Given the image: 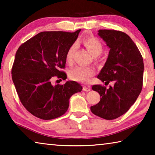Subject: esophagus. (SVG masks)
I'll return each instance as SVG.
<instances>
[{
	"mask_svg": "<svg viewBox=\"0 0 155 155\" xmlns=\"http://www.w3.org/2000/svg\"><path fill=\"white\" fill-rule=\"evenodd\" d=\"M90 87H87V86H83V90L84 91H90Z\"/></svg>",
	"mask_w": 155,
	"mask_h": 155,
	"instance_id": "esophagus-1",
	"label": "esophagus"
}]
</instances>
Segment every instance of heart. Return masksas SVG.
<instances>
[{"label":"heart","instance_id":"obj_1","mask_svg":"<svg viewBox=\"0 0 155 155\" xmlns=\"http://www.w3.org/2000/svg\"><path fill=\"white\" fill-rule=\"evenodd\" d=\"M80 41L94 57L99 56L103 51V47L101 41L93 36L83 37ZM76 48L77 46L75 44H73L68 49L65 54V60L68 64H71L73 62ZM94 74L95 71L92 68L77 66L70 70L69 77L73 81L81 83H87L90 80V78Z\"/></svg>","mask_w":155,"mask_h":155}]
</instances>
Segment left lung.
Segmentation results:
<instances>
[{
  "label": "left lung",
  "instance_id": "left-lung-1",
  "mask_svg": "<svg viewBox=\"0 0 155 155\" xmlns=\"http://www.w3.org/2000/svg\"><path fill=\"white\" fill-rule=\"evenodd\" d=\"M98 35L110 48L108 58L98 75V78L108 85L107 89L94 85L92 90L98 92L101 101L90 107L94 115L111 120L124 114L135 103L142 90L143 61L137 46L127 34L120 31L101 29Z\"/></svg>",
  "mask_w": 155,
  "mask_h": 155
}]
</instances>
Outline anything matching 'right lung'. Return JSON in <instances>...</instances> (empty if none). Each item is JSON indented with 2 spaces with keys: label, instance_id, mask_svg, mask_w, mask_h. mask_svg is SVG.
<instances>
[{
  "label": "right lung",
  "instance_id": "right-lung-1",
  "mask_svg": "<svg viewBox=\"0 0 155 155\" xmlns=\"http://www.w3.org/2000/svg\"><path fill=\"white\" fill-rule=\"evenodd\" d=\"M44 31L22 44L15 53L12 80L20 102L34 116L52 120L64 115L73 94L82 90L75 81L52 85V78L65 80V54L80 33Z\"/></svg>",
  "mask_w": 155,
  "mask_h": 155
}]
</instances>
